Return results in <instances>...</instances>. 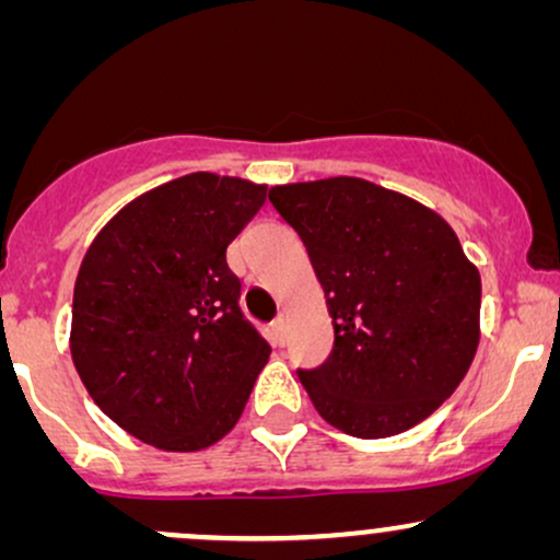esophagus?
<instances>
[{
	"label": "esophagus",
	"mask_w": 560,
	"mask_h": 560,
	"mask_svg": "<svg viewBox=\"0 0 560 560\" xmlns=\"http://www.w3.org/2000/svg\"><path fill=\"white\" fill-rule=\"evenodd\" d=\"M271 329H273V339L279 345H284V318H276L273 324H271Z\"/></svg>",
	"instance_id": "34e87169"
}]
</instances>
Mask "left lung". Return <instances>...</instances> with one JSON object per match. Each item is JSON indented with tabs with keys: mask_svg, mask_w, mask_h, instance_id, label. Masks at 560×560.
<instances>
[{
	"mask_svg": "<svg viewBox=\"0 0 560 560\" xmlns=\"http://www.w3.org/2000/svg\"><path fill=\"white\" fill-rule=\"evenodd\" d=\"M324 287L334 347L298 369L331 427L382 440L434 413L479 345V271L429 208L363 178L273 186Z\"/></svg>",
	"mask_w": 560,
	"mask_h": 560,
	"instance_id": "8db88e82",
	"label": "left lung"
}]
</instances>
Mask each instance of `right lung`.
<instances>
[{"label":"right lung","mask_w":560,"mask_h":560,"mask_svg":"<svg viewBox=\"0 0 560 560\" xmlns=\"http://www.w3.org/2000/svg\"><path fill=\"white\" fill-rule=\"evenodd\" d=\"M262 202L266 186L189 173L126 205L81 262L75 371L147 445L189 453L221 440L271 355L226 262L229 242Z\"/></svg>","instance_id":"1"}]
</instances>
